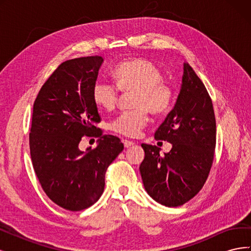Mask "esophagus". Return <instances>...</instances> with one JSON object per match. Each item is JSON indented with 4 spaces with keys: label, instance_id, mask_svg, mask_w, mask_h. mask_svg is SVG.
I'll return each mask as SVG.
<instances>
[{
    "label": "esophagus",
    "instance_id": "34e87169",
    "mask_svg": "<svg viewBox=\"0 0 251 251\" xmlns=\"http://www.w3.org/2000/svg\"><path fill=\"white\" fill-rule=\"evenodd\" d=\"M124 146H125V148H130V147L134 146V142L131 141V140L124 139Z\"/></svg>",
    "mask_w": 251,
    "mask_h": 251
}]
</instances>
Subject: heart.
Wrapping results in <instances>:
<instances>
[{
    "label": "heart",
    "instance_id": "1",
    "mask_svg": "<svg viewBox=\"0 0 251 251\" xmlns=\"http://www.w3.org/2000/svg\"><path fill=\"white\" fill-rule=\"evenodd\" d=\"M162 77L161 70L147 59L125 60L112 70L116 86L102 80L94 83L93 101L100 109L111 111L118 102L119 90L126 94L133 93V109L119 114L111 123V128L126 137H136L148 124L149 111L154 115H162L171 108L174 91Z\"/></svg>",
    "mask_w": 251,
    "mask_h": 251
}]
</instances>
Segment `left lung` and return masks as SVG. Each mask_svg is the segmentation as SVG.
Instances as JSON below:
<instances>
[{
    "mask_svg": "<svg viewBox=\"0 0 251 251\" xmlns=\"http://www.w3.org/2000/svg\"><path fill=\"white\" fill-rule=\"evenodd\" d=\"M183 70L177 101L155 133V139L171 142L172 150L161 156L156 146L141 144L143 186L155 201L169 207L183 205L201 191L216 148L211 98L187 63Z\"/></svg>",
    "mask_w": 251,
    "mask_h": 251,
    "instance_id": "left-lung-1",
    "label": "left lung"
}]
</instances>
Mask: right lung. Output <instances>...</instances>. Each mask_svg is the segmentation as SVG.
<instances>
[{
  "label": "right lung",
  "mask_w": 251,
  "mask_h": 251,
  "mask_svg": "<svg viewBox=\"0 0 251 251\" xmlns=\"http://www.w3.org/2000/svg\"><path fill=\"white\" fill-rule=\"evenodd\" d=\"M102 62L98 55L66 60L33 103L29 134L33 169L44 192L67 210L86 209L100 198L108 166L124 150L118 137L96 127L100 116L92 90ZM83 135L100 137L94 150L78 149Z\"/></svg>",
  "instance_id": "1"
}]
</instances>
